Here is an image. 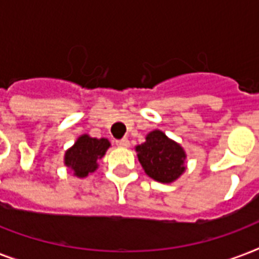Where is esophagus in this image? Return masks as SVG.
I'll list each match as a JSON object with an SVG mask.
<instances>
[{"label":"esophagus","mask_w":259,"mask_h":259,"mask_svg":"<svg viewBox=\"0 0 259 259\" xmlns=\"http://www.w3.org/2000/svg\"><path fill=\"white\" fill-rule=\"evenodd\" d=\"M115 144H117V146H119V148H129V145H130L129 140H127V138H122V140H118Z\"/></svg>","instance_id":"esophagus-1"}]
</instances>
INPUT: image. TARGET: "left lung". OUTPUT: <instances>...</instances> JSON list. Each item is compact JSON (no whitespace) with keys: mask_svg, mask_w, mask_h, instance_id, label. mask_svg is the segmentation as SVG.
I'll list each match as a JSON object with an SVG mask.
<instances>
[{"mask_svg":"<svg viewBox=\"0 0 259 259\" xmlns=\"http://www.w3.org/2000/svg\"><path fill=\"white\" fill-rule=\"evenodd\" d=\"M136 152L146 175L162 184L176 181L187 169L184 148L161 130L146 134L145 142L136 146Z\"/></svg>","mask_w":259,"mask_h":259,"instance_id":"8db88e82","label":"left lung"}]
</instances>
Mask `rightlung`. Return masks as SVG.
Masks as SVG:
<instances>
[{
  "label": "right lung",
  "instance_id": "1",
  "mask_svg": "<svg viewBox=\"0 0 259 259\" xmlns=\"http://www.w3.org/2000/svg\"><path fill=\"white\" fill-rule=\"evenodd\" d=\"M111 144L107 138H95L82 134L64 153V165L74 172V176L84 179L98 169V160L106 154Z\"/></svg>",
  "mask_w": 259,
  "mask_h": 259
}]
</instances>
